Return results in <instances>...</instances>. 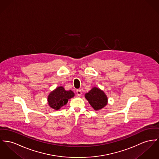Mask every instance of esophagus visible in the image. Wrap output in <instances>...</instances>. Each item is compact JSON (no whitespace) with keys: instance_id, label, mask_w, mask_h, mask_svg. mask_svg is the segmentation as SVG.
Here are the masks:
<instances>
[{"instance_id":"obj_1","label":"esophagus","mask_w":159,"mask_h":159,"mask_svg":"<svg viewBox=\"0 0 159 159\" xmlns=\"http://www.w3.org/2000/svg\"><path fill=\"white\" fill-rule=\"evenodd\" d=\"M76 93H77V95L80 96L82 95V91H81V90H80V89H77V90H76Z\"/></svg>"}]
</instances>
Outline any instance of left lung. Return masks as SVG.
Segmentation results:
<instances>
[{
	"mask_svg": "<svg viewBox=\"0 0 159 159\" xmlns=\"http://www.w3.org/2000/svg\"><path fill=\"white\" fill-rule=\"evenodd\" d=\"M85 98L96 111L103 108L108 103V98L104 92L96 87L86 93Z\"/></svg>",
	"mask_w": 159,
	"mask_h": 159,
	"instance_id": "left-lung-1",
	"label": "left lung"
}]
</instances>
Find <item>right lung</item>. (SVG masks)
Segmentation results:
<instances>
[{
	"label": "right lung",
	"instance_id": "obj_1",
	"mask_svg": "<svg viewBox=\"0 0 159 159\" xmlns=\"http://www.w3.org/2000/svg\"><path fill=\"white\" fill-rule=\"evenodd\" d=\"M72 90H66L63 86H59L52 90L48 96V102L50 107L58 110L65 106L69 99L74 97Z\"/></svg>",
	"mask_w": 159,
	"mask_h": 159
}]
</instances>
